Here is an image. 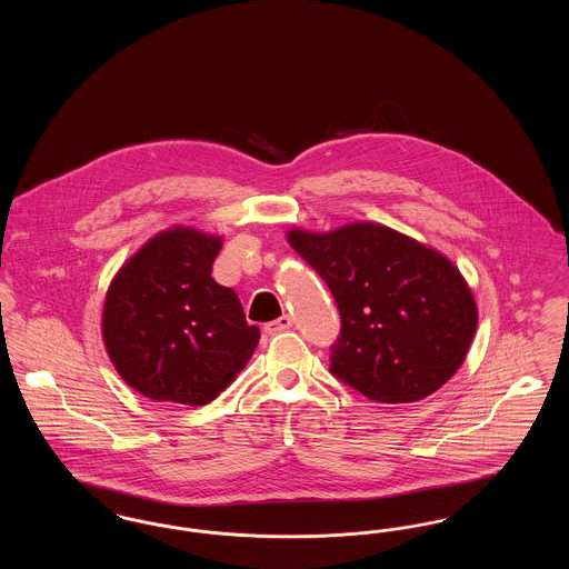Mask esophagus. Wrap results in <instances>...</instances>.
Returning a JSON list of instances; mask_svg holds the SVG:
<instances>
[{
  "mask_svg": "<svg viewBox=\"0 0 569 569\" xmlns=\"http://www.w3.org/2000/svg\"><path fill=\"white\" fill-rule=\"evenodd\" d=\"M290 326H292V318H290V316H281L279 320H274V322H269V325L264 326V330H267L269 335H277V332L288 330Z\"/></svg>",
  "mask_w": 569,
  "mask_h": 569,
  "instance_id": "1",
  "label": "esophagus"
}]
</instances>
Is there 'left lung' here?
<instances>
[{
  "label": "left lung",
  "instance_id": "8db88e82",
  "mask_svg": "<svg viewBox=\"0 0 569 569\" xmlns=\"http://www.w3.org/2000/svg\"><path fill=\"white\" fill-rule=\"evenodd\" d=\"M288 243L330 288L341 335L330 373L378 403H413L457 373L478 307L439 251L369 221L326 234L290 230Z\"/></svg>",
  "mask_w": 569,
  "mask_h": 569
}]
</instances>
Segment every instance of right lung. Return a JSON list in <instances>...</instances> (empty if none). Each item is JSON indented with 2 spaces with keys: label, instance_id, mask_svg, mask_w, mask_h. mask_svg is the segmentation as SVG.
I'll list each match as a JSON object with an SVG mask.
<instances>
[{
  "label": "right lung",
  "instance_id": "obj_1",
  "mask_svg": "<svg viewBox=\"0 0 569 569\" xmlns=\"http://www.w3.org/2000/svg\"><path fill=\"white\" fill-rule=\"evenodd\" d=\"M219 237L170 228L153 237L110 283L102 335L117 373L136 392L207 406L237 378L260 341L234 290L211 277Z\"/></svg>",
  "mask_w": 569,
  "mask_h": 569
}]
</instances>
